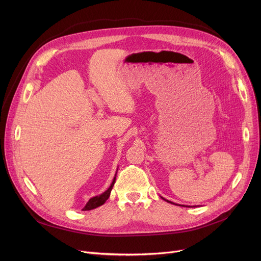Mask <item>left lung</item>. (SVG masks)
<instances>
[{
  "mask_svg": "<svg viewBox=\"0 0 261 261\" xmlns=\"http://www.w3.org/2000/svg\"><path fill=\"white\" fill-rule=\"evenodd\" d=\"M162 198V197H161ZM163 200H165L166 202H168V203H171V204H174V205H177V204H175V203H173V202H171V201H168V200H166V199H164V198H162ZM180 206H184V207H191V206H185V205H180Z\"/></svg>",
  "mask_w": 261,
  "mask_h": 261,
  "instance_id": "left-lung-1",
  "label": "left lung"
}]
</instances>
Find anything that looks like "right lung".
Returning <instances> with one entry per match:
<instances>
[{
    "label": "right lung",
    "mask_w": 261,
    "mask_h": 261,
    "mask_svg": "<svg viewBox=\"0 0 261 261\" xmlns=\"http://www.w3.org/2000/svg\"><path fill=\"white\" fill-rule=\"evenodd\" d=\"M116 172H117V171H116ZM115 180H116V173H115V176H114V179H113L111 185H110V187L105 191V193H102V194L99 195V196H96V197L91 198V199L88 201V203L86 204V206L84 207V210H82V211H91V210H94V208L98 207V206H101L102 204H105V202L109 199L110 194H111V190H112V188H113V186H114Z\"/></svg>",
    "instance_id": "add662e5"
}]
</instances>
